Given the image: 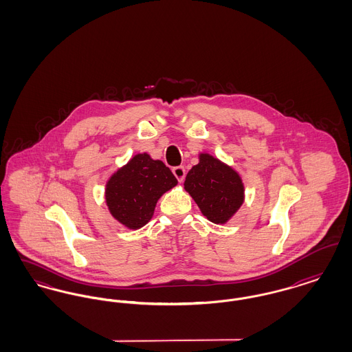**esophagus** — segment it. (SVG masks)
<instances>
[{"instance_id": "34e87169", "label": "esophagus", "mask_w": 352, "mask_h": 352, "mask_svg": "<svg viewBox=\"0 0 352 352\" xmlns=\"http://www.w3.org/2000/svg\"><path fill=\"white\" fill-rule=\"evenodd\" d=\"M173 174L178 179V182H184V177H186V170L184 166H177V168H173Z\"/></svg>"}]
</instances>
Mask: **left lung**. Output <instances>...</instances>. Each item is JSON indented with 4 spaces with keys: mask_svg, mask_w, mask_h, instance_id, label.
<instances>
[{
    "mask_svg": "<svg viewBox=\"0 0 352 352\" xmlns=\"http://www.w3.org/2000/svg\"><path fill=\"white\" fill-rule=\"evenodd\" d=\"M184 190L201 214L215 224H226L244 201V184L239 173L208 153L187 173Z\"/></svg>",
    "mask_w": 352,
    "mask_h": 352,
    "instance_id": "left-lung-1",
    "label": "left lung"
}]
</instances>
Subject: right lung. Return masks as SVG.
Returning <instances> with one entry per match:
<instances>
[{
	"mask_svg": "<svg viewBox=\"0 0 352 352\" xmlns=\"http://www.w3.org/2000/svg\"><path fill=\"white\" fill-rule=\"evenodd\" d=\"M177 184V178L162 161L140 153L108 179L105 201L118 223L138 230L151 220L158 199Z\"/></svg>",
	"mask_w": 352,
	"mask_h": 352,
	"instance_id": "add662e5",
	"label": "right lung"
}]
</instances>
